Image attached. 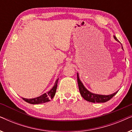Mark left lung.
Masks as SVG:
<instances>
[{"label": "left lung", "mask_w": 132, "mask_h": 132, "mask_svg": "<svg viewBox=\"0 0 132 132\" xmlns=\"http://www.w3.org/2000/svg\"><path fill=\"white\" fill-rule=\"evenodd\" d=\"M113 38H114L117 41H119L117 39V38L115 36H113ZM122 48L123 50V48ZM77 83H78V86H79V91H80V93L81 95H82L83 98H84L85 100L89 102L92 103H104L108 102V100H111V99L112 98V97L114 96V95L118 93V91L115 92L113 94H112L110 95H100V94H94L91 93L88 91V90L86 89V88L85 87L84 84H82L81 80H80L79 77V74L77 73Z\"/></svg>", "instance_id": "8db88e82"}]
</instances>
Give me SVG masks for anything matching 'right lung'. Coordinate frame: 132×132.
Instances as JSON below:
<instances>
[{
  "instance_id": "1",
  "label": "right lung",
  "mask_w": 132,
  "mask_h": 132,
  "mask_svg": "<svg viewBox=\"0 0 132 132\" xmlns=\"http://www.w3.org/2000/svg\"><path fill=\"white\" fill-rule=\"evenodd\" d=\"M58 79H57L55 83V85L53 86V88L50 90L49 91H48L47 93L43 94V95H40L39 97H36V98H25L23 97H21L23 98V100H24L25 102L29 103L30 104H41V103H46L49 102L50 99H52L53 98V97L55 96L56 91L57 89V82H58Z\"/></svg>"
}]
</instances>
